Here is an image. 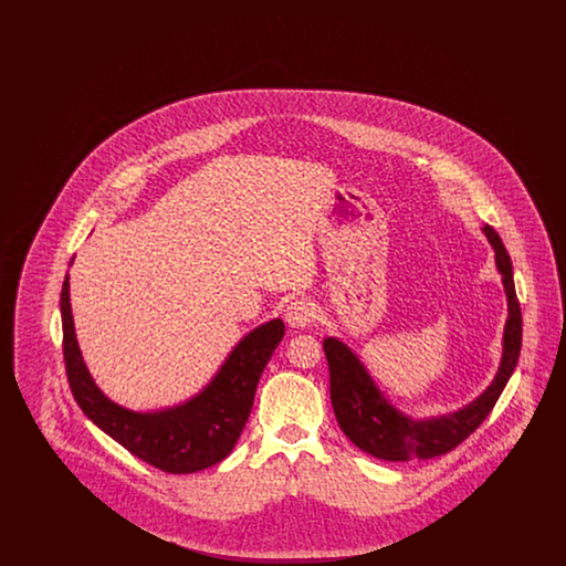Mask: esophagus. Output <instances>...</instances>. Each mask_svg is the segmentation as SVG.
Wrapping results in <instances>:
<instances>
[{
  "label": "esophagus",
  "instance_id": "34e87169",
  "mask_svg": "<svg viewBox=\"0 0 566 566\" xmlns=\"http://www.w3.org/2000/svg\"><path fill=\"white\" fill-rule=\"evenodd\" d=\"M314 318H316V307L310 298H295L293 303H289L286 323L293 328H305Z\"/></svg>",
  "mask_w": 566,
  "mask_h": 566
}]
</instances>
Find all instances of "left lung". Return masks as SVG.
<instances>
[{
    "instance_id": "obj_1",
    "label": "left lung",
    "mask_w": 566,
    "mask_h": 566,
    "mask_svg": "<svg viewBox=\"0 0 566 566\" xmlns=\"http://www.w3.org/2000/svg\"><path fill=\"white\" fill-rule=\"evenodd\" d=\"M482 233L494 250V263L503 280L507 321L503 328V354L496 376L471 403L439 416H409L384 395L365 363L348 344L337 337L324 339L335 418L346 437L363 452L390 462L441 457L454 450L484 422L507 386L522 348V312L513 286L512 259L505 245L490 224L482 227Z\"/></svg>"
}]
</instances>
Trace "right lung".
I'll return each mask as SVG.
<instances>
[{"instance_id":"add662e5","label":"right lung","mask_w":566,"mask_h":566,"mask_svg":"<svg viewBox=\"0 0 566 566\" xmlns=\"http://www.w3.org/2000/svg\"><path fill=\"white\" fill-rule=\"evenodd\" d=\"M61 323L67 381L84 416L134 457L165 473H197L231 454L250 416L261 374L284 337L280 318L259 324L233 346L197 395L171 407L135 411L112 401L82 358L70 303V273L61 289Z\"/></svg>"}]
</instances>
